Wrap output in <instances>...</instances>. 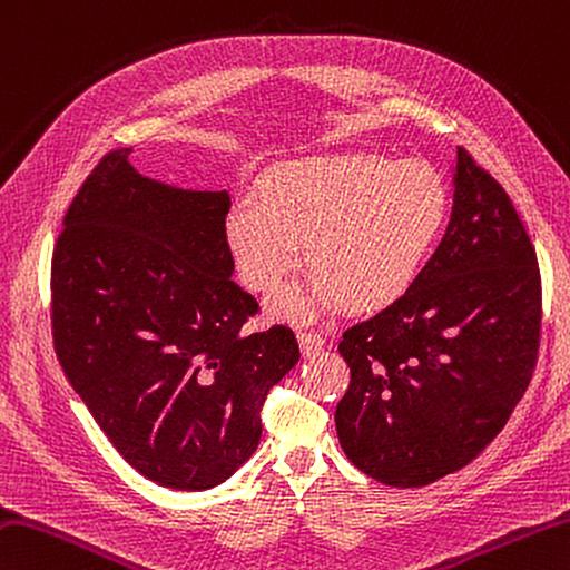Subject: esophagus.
Returning a JSON list of instances; mask_svg holds the SVG:
<instances>
[{"mask_svg":"<svg viewBox=\"0 0 570 570\" xmlns=\"http://www.w3.org/2000/svg\"><path fill=\"white\" fill-rule=\"evenodd\" d=\"M298 343H301V353L304 355H314L323 348V345H326L323 336H318L314 331H298Z\"/></svg>","mask_w":570,"mask_h":570,"instance_id":"1","label":"esophagus"}]
</instances>
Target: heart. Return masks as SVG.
<instances>
[{
	"label": "heart",
	"mask_w": 570,
	"mask_h": 570,
	"mask_svg": "<svg viewBox=\"0 0 570 570\" xmlns=\"http://www.w3.org/2000/svg\"><path fill=\"white\" fill-rule=\"evenodd\" d=\"M450 207V185L428 160L308 155L262 175L256 205L229 209L225 239L242 282L262 294L296 269L304 242L311 272L274 296L282 316L308 321L341 304L371 314L417 282Z\"/></svg>",
	"instance_id": "b5f03b06"
}]
</instances>
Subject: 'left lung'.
Here are the masks:
<instances>
[{
    "label": "left lung",
    "mask_w": 570,
    "mask_h": 570,
    "mask_svg": "<svg viewBox=\"0 0 570 570\" xmlns=\"http://www.w3.org/2000/svg\"><path fill=\"white\" fill-rule=\"evenodd\" d=\"M454 205L410 292L343 333V452L387 487L470 464L507 425L539 355L541 276L514 205L456 148Z\"/></svg>",
    "instance_id": "left-lung-1"
}]
</instances>
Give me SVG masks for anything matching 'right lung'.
I'll return each mask as SVG.
<instances>
[{"label": "right lung", "instance_id": "obj_1", "mask_svg": "<svg viewBox=\"0 0 570 570\" xmlns=\"http://www.w3.org/2000/svg\"><path fill=\"white\" fill-rule=\"evenodd\" d=\"M108 153L78 189L51 262L53 345L132 470L203 492L259 448L262 405L298 363L292 328L247 333L232 282L227 189H183Z\"/></svg>", "mask_w": 570, "mask_h": 570}]
</instances>
